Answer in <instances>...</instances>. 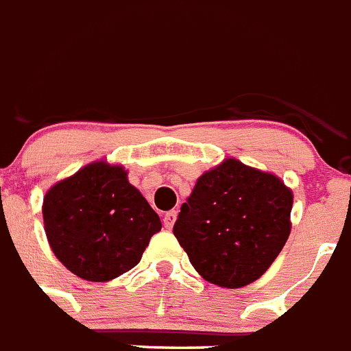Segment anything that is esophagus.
I'll use <instances>...</instances> for the list:
<instances>
[{"mask_svg":"<svg viewBox=\"0 0 351 351\" xmlns=\"http://www.w3.org/2000/svg\"><path fill=\"white\" fill-rule=\"evenodd\" d=\"M164 228H166V230H171L173 228V224H175V221H176V212L175 210H171V212H167L166 215H164Z\"/></svg>","mask_w":351,"mask_h":351,"instance_id":"34e87169","label":"esophagus"}]
</instances>
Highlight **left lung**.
Segmentation results:
<instances>
[{
	"mask_svg": "<svg viewBox=\"0 0 351 351\" xmlns=\"http://www.w3.org/2000/svg\"><path fill=\"white\" fill-rule=\"evenodd\" d=\"M291 206L293 193L279 176L230 157L197 178L173 233L205 281L242 288L282 251Z\"/></svg>",
	"mask_w": 351,
	"mask_h": 351,
	"instance_id": "left-lung-1",
	"label": "left lung"
}]
</instances>
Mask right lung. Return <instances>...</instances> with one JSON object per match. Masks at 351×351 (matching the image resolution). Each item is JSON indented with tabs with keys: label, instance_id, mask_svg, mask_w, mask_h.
I'll return each mask as SVG.
<instances>
[{
	"label": "right lung",
	"instance_id": "add662e5",
	"mask_svg": "<svg viewBox=\"0 0 351 351\" xmlns=\"http://www.w3.org/2000/svg\"><path fill=\"white\" fill-rule=\"evenodd\" d=\"M120 164L95 160L49 189L44 230L54 256L84 281L108 282L141 260L162 224Z\"/></svg>",
	"mask_w": 351,
	"mask_h": 351
}]
</instances>
